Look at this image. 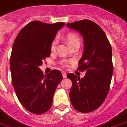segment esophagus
I'll return each instance as SVG.
<instances>
[{
    "instance_id": "obj_1",
    "label": "esophagus",
    "mask_w": 127,
    "mask_h": 127,
    "mask_svg": "<svg viewBox=\"0 0 127 127\" xmlns=\"http://www.w3.org/2000/svg\"><path fill=\"white\" fill-rule=\"evenodd\" d=\"M62 75H63V78H66L67 76H66V73L65 71H63L62 72Z\"/></svg>"
}]
</instances>
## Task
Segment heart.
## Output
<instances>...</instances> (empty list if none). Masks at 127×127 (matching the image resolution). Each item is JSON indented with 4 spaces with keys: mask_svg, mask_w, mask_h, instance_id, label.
I'll list each match as a JSON object with an SVG mask.
<instances>
[{
    "mask_svg": "<svg viewBox=\"0 0 127 127\" xmlns=\"http://www.w3.org/2000/svg\"><path fill=\"white\" fill-rule=\"evenodd\" d=\"M65 39L67 41V43H68L69 47L72 46V45H74L75 44H77V43L80 44V40L78 36L74 33L67 34L66 35V37H65ZM56 43H57V40L56 39H55L52 42V44H51V49L52 50L55 49V48H56Z\"/></svg>",
    "mask_w": 127,
    "mask_h": 127,
    "instance_id": "b5f03b06",
    "label": "heart"
}]
</instances>
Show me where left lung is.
Instances as JSON below:
<instances>
[{"instance_id":"obj_1","label":"left lung","mask_w":127,"mask_h":127,"mask_svg":"<svg viewBox=\"0 0 127 127\" xmlns=\"http://www.w3.org/2000/svg\"><path fill=\"white\" fill-rule=\"evenodd\" d=\"M66 25L83 37L84 47L78 69L86 71L81 79L74 74L67 75L72 82L69 98L76 110L90 112L103 103L110 88L113 73L111 45L103 30L92 21L81 20Z\"/></svg>"}]
</instances>
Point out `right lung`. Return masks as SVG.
<instances>
[{"label":"right lung","mask_w":127,"mask_h":127,"mask_svg":"<svg viewBox=\"0 0 127 127\" xmlns=\"http://www.w3.org/2000/svg\"><path fill=\"white\" fill-rule=\"evenodd\" d=\"M64 25L62 22L34 21L22 29L13 43L10 61L13 86L21 104L33 114L50 109L57 86L62 80L60 70L44 75L40 66L50 56L52 42Z\"/></svg>","instance_id":"obj_1"}]
</instances>
